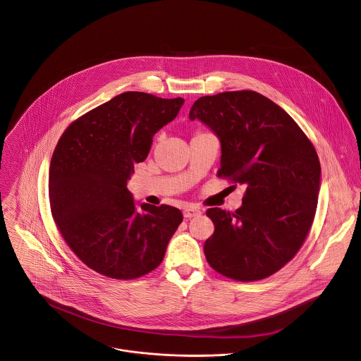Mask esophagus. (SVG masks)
<instances>
[{
	"label": "esophagus",
	"mask_w": 361,
	"mask_h": 361,
	"mask_svg": "<svg viewBox=\"0 0 361 361\" xmlns=\"http://www.w3.org/2000/svg\"><path fill=\"white\" fill-rule=\"evenodd\" d=\"M200 213L202 212H200V207L195 204H188L184 207V217H187V219L197 217V216H200Z\"/></svg>",
	"instance_id": "34e87169"
}]
</instances>
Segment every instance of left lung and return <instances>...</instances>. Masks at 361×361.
Wrapping results in <instances>:
<instances>
[{
    "mask_svg": "<svg viewBox=\"0 0 361 361\" xmlns=\"http://www.w3.org/2000/svg\"><path fill=\"white\" fill-rule=\"evenodd\" d=\"M190 119L220 138L217 177L246 185L235 212L206 210L214 224L203 246L207 263L242 282L273 276L295 257L314 220L321 166L312 141L281 106L250 90L200 97Z\"/></svg>",
    "mask_w": 361,
    "mask_h": 361,
    "instance_id": "8db88e82",
    "label": "left lung"
}]
</instances>
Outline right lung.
Listing matches in <instances>:
<instances>
[{
  "instance_id": "add662e5",
  "label": "right lung",
  "mask_w": 361,
  "mask_h": 361,
  "mask_svg": "<svg viewBox=\"0 0 361 361\" xmlns=\"http://www.w3.org/2000/svg\"><path fill=\"white\" fill-rule=\"evenodd\" d=\"M183 98L127 91L71 123L49 164V204L68 246L91 270L134 280L155 270L180 223V209L141 204L127 181L152 137L173 121Z\"/></svg>"
}]
</instances>
